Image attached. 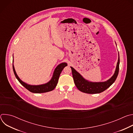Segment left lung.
I'll return each instance as SVG.
<instances>
[{"instance_id":"obj_1","label":"left lung","mask_w":133,"mask_h":133,"mask_svg":"<svg viewBox=\"0 0 133 133\" xmlns=\"http://www.w3.org/2000/svg\"><path fill=\"white\" fill-rule=\"evenodd\" d=\"M119 55L114 74L109 79L102 82H92L85 79L73 67H70L75 84L80 91L87 94L101 93L109 88L117 78L119 72Z\"/></svg>"}]
</instances>
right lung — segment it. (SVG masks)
<instances>
[{"instance_id":"1","label":"right lung","mask_w":133,"mask_h":133,"mask_svg":"<svg viewBox=\"0 0 133 133\" xmlns=\"http://www.w3.org/2000/svg\"><path fill=\"white\" fill-rule=\"evenodd\" d=\"M67 66V64L66 63H62L59 64L55 69L51 79L47 83L42 84V85H31L24 82L19 78V77H18V76L17 75L15 71V67L14 66V58L12 60V68H13V71L16 78L24 87H25L27 89H28L30 92H32L34 93L46 92L54 89L56 87L57 84L58 83V79L59 77V76L61 75V73L62 72L64 67H65V66Z\"/></svg>"}]
</instances>
